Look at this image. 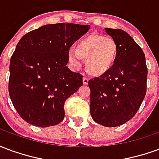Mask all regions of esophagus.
<instances>
[{"mask_svg": "<svg viewBox=\"0 0 159 159\" xmlns=\"http://www.w3.org/2000/svg\"><path fill=\"white\" fill-rule=\"evenodd\" d=\"M83 83L84 85H87L89 83V78L88 77H83Z\"/></svg>", "mask_w": 159, "mask_h": 159, "instance_id": "34e87169", "label": "esophagus"}]
</instances>
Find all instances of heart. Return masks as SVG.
Returning a JSON list of instances; mask_svg holds the SVG:
<instances>
[{"label":"heart","instance_id":"heart-1","mask_svg":"<svg viewBox=\"0 0 159 159\" xmlns=\"http://www.w3.org/2000/svg\"><path fill=\"white\" fill-rule=\"evenodd\" d=\"M67 54L74 68H80L82 58H84L88 71L100 76L112 66L117 55V45L111 38L93 35L80 41L77 48H69Z\"/></svg>","mask_w":159,"mask_h":159}]
</instances>
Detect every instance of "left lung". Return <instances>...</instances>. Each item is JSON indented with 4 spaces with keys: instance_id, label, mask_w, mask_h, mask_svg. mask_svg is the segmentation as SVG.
<instances>
[{
    "instance_id": "obj_1",
    "label": "left lung",
    "mask_w": 159,
    "mask_h": 159,
    "mask_svg": "<svg viewBox=\"0 0 159 159\" xmlns=\"http://www.w3.org/2000/svg\"><path fill=\"white\" fill-rule=\"evenodd\" d=\"M117 45L114 64L89 81L90 113L100 125L117 127L136 114L147 93V67L143 50L120 29H105Z\"/></svg>"
}]
</instances>
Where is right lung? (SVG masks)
<instances>
[{
    "label": "right lung",
    "instance_id": "1",
    "mask_svg": "<svg viewBox=\"0 0 159 159\" xmlns=\"http://www.w3.org/2000/svg\"><path fill=\"white\" fill-rule=\"evenodd\" d=\"M89 29L88 25H47L19 40L10 60L8 91L25 122L42 128L62 122L66 100L83 85V75L66 66L68 50Z\"/></svg>",
    "mask_w": 159,
    "mask_h": 159
}]
</instances>
